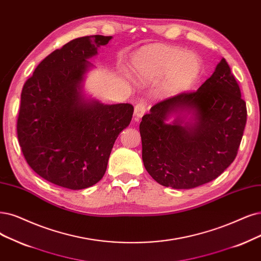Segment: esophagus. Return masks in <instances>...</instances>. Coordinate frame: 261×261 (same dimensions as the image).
<instances>
[{
	"instance_id": "1",
	"label": "esophagus",
	"mask_w": 261,
	"mask_h": 261,
	"mask_svg": "<svg viewBox=\"0 0 261 261\" xmlns=\"http://www.w3.org/2000/svg\"><path fill=\"white\" fill-rule=\"evenodd\" d=\"M146 111V105L143 102H139L136 106H134V115H136L137 118H141Z\"/></svg>"
}]
</instances>
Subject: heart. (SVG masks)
<instances>
[{
    "label": "heart",
    "instance_id": "obj_1",
    "mask_svg": "<svg viewBox=\"0 0 261 261\" xmlns=\"http://www.w3.org/2000/svg\"><path fill=\"white\" fill-rule=\"evenodd\" d=\"M132 72L141 83H152L162 77V88L168 93L185 91L201 73L197 55L185 53L172 45L153 43L142 47L132 58Z\"/></svg>",
    "mask_w": 261,
    "mask_h": 261
}]
</instances>
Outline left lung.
Masks as SVG:
<instances>
[{
    "mask_svg": "<svg viewBox=\"0 0 261 261\" xmlns=\"http://www.w3.org/2000/svg\"><path fill=\"white\" fill-rule=\"evenodd\" d=\"M173 112L180 116L166 120ZM193 116L185 123L181 115ZM246 103L227 61L197 91L158 102L142 117V159L160 185L190 189L215 179L237 157L246 124Z\"/></svg>",
    "mask_w": 261,
    "mask_h": 261,
    "instance_id": "left-lung-1",
    "label": "left lung"
}]
</instances>
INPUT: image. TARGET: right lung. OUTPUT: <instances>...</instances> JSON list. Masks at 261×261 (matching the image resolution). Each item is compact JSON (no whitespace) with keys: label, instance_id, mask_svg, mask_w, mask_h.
Returning <instances> with one entry per match:
<instances>
[{"label":"right lung","instance_id":"obj_1","mask_svg":"<svg viewBox=\"0 0 261 261\" xmlns=\"http://www.w3.org/2000/svg\"><path fill=\"white\" fill-rule=\"evenodd\" d=\"M112 36L75 38L36 66L21 91L17 136L28 165L44 179L67 189L96 184L114 143L133 115L129 103L103 104L82 92L87 61Z\"/></svg>","mask_w":261,"mask_h":261}]
</instances>
